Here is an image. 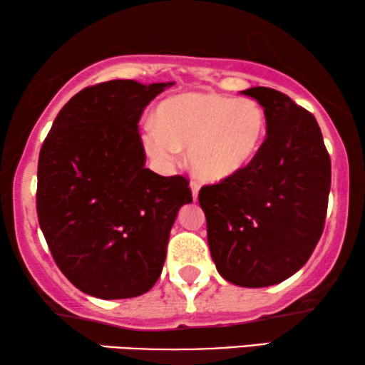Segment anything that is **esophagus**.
I'll list each match as a JSON object with an SVG mask.
<instances>
[{
    "mask_svg": "<svg viewBox=\"0 0 365 365\" xmlns=\"http://www.w3.org/2000/svg\"><path fill=\"white\" fill-rule=\"evenodd\" d=\"M190 190H192V197L193 200L198 198V192H200V183L197 182H190Z\"/></svg>",
    "mask_w": 365,
    "mask_h": 365,
    "instance_id": "34e87169",
    "label": "esophagus"
}]
</instances>
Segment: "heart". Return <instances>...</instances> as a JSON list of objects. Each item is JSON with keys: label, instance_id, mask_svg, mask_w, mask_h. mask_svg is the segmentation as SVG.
<instances>
[{"label": "heart", "instance_id": "obj_1", "mask_svg": "<svg viewBox=\"0 0 365 365\" xmlns=\"http://www.w3.org/2000/svg\"><path fill=\"white\" fill-rule=\"evenodd\" d=\"M266 115L251 97L183 92L158 106L142 142L153 162L170 168L190 147L193 172L207 182H227L251 165L263 147Z\"/></svg>", "mask_w": 365, "mask_h": 365}]
</instances>
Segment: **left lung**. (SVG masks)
<instances>
[{
  "label": "left lung",
  "mask_w": 365,
  "mask_h": 365,
  "mask_svg": "<svg viewBox=\"0 0 365 365\" xmlns=\"http://www.w3.org/2000/svg\"><path fill=\"white\" fill-rule=\"evenodd\" d=\"M264 109L266 140L240 175L200 190L210 253L241 287L278 284L299 271L324 228L331 158L314 115L283 92L250 87Z\"/></svg>",
  "instance_id": "obj_1"
}]
</instances>
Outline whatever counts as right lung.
Here are the masks:
<instances>
[{"label":"right lung","mask_w":365,"mask_h":365,"mask_svg":"<svg viewBox=\"0 0 365 365\" xmlns=\"http://www.w3.org/2000/svg\"><path fill=\"white\" fill-rule=\"evenodd\" d=\"M173 82L130 79L86 87L41 147L39 227L63 274L99 299H125L157 283L188 180L145 168L138 120Z\"/></svg>","instance_id":"obj_1"}]
</instances>
